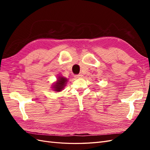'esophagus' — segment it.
Returning a JSON list of instances; mask_svg holds the SVG:
<instances>
[{
  "mask_svg": "<svg viewBox=\"0 0 150 150\" xmlns=\"http://www.w3.org/2000/svg\"><path fill=\"white\" fill-rule=\"evenodd\" d=\"M74 78L76 79H79V78H83V75L82 74H77L74 76Z\"/></svg>",
  "mask_w": 150,
  "mask_h": 150,
  "instance_id": "obj_1",
  "label": "esophagus"
}]
</instances>
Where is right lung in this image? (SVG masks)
<instances>
[{
	"mask_svg": "<svg viewBox=\"0 0 150 150\" xmlns=\"http://www.w3.org/2000/svg\"><path fill=\"white\" fill-rule=\"evenodd\" d=\"M67 79L63 78V77H59V78L57 82L53 86V88L56 91H61L64 88L65 84L67 82Z\"/></svg>",
	"mask_w": 150,
	"mask_h": 150,
	"instance_id": "obj_1",
	"label": "right lung"
}]
</instances>
